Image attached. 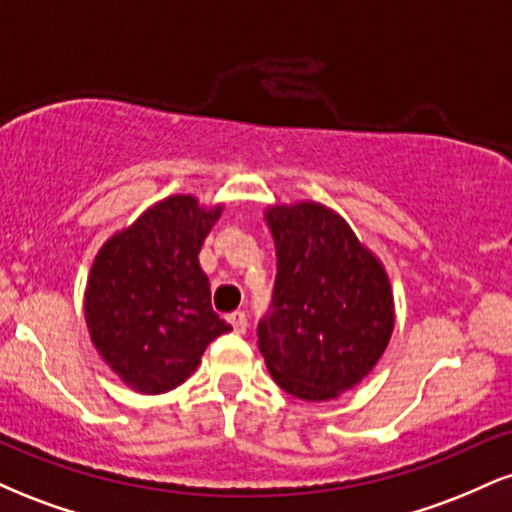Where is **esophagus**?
<instances>
[{
  "label": "esophagus",
  "instance_id": "34e87169",
  "mask_svg": "<svg viewBox=\"0 0 512 512\" xmlns=\"http://www.w3.org/2000/svg\"><path fill=\"white\" fill-rule=\"evenodd\" d=\"M228 325L233 327V332L243 334L245 330H248V317H245V313H240V310H236V313H231L226 317Z\"/></svg>",
  "mask_w": 512,
  "mask_h": 512
}]
</instances>
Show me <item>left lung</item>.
Returning <instances> with one entry per match:
<instances>
[{
	"label": "left lung",
	"instance_id": "1",
	"mask_svg": "<svg viewBox=\"0 0 512 512\" xmlns=\"http://www.w3.org/2000/svg\"><path fill=\"white\" fill-rule=\"evenodd\" d=\"M264 219L276 281L257 346L281 390L327 402L361 383L385 354L395 330L390 276L325 204H274Z\"/></svg>",
	"mask_w": 512,
	"mask_h": 512
}]
</instances>
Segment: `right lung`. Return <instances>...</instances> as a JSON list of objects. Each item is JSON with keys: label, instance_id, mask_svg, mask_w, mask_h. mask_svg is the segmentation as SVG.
<instances>
[{"label": "right lung", "instance_id": "add662e5", "mask_svg": "<svg viewBox=\"0 0 512 512\" xmlns=\"http://www.w3.org/2000/svg\"><path fill=\"white\" fill-rule=\"evenodd\" d=\"M223 207L192 195L156 202L105 240L86 281V327L127 387L161 395L185 383L204 349L231 330L211 308L199 250Z\"/></svg>", "mask_w": 512, "mask_h": 512}]
</instances>
